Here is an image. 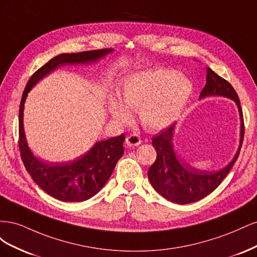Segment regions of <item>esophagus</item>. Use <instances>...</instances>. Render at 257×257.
<instances>
[{"label": "esophagus", "mask_w": 257, "mask_h": 257, "mask_svg": "<svg viewBox=\"0 0 257 257\" xmlns=\"http://www.w3.org/2000/svg\"><path fill=\"white\" fill-rule=\"evenodd\" d=\"M142 144V139L136 134H132L126 137L125 139V145L128 147H136Z\"/></svg>", "instance_id": "esophagus-1"}]
</instances>
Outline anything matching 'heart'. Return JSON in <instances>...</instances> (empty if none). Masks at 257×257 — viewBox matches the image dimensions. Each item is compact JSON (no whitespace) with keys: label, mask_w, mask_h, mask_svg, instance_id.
Here are the masks:
<instances>
[{"label":"heart","mask_w":257,"mask_h":257,"mask_svg":"<svg viewBox=\"0 0 257 257\" xmlns=\"http://www.w3.org/2000/svg\"><path fill=\"white\" fill-rule=\"evenodd\" d=\"M193 93V83L174 69L157 68L132 75L118 88L119 99L110 95L108 108L114 121L126 124L130 110L139 112L144 127L160 131L177 121Z\"/></svg>","instance_id":"1"}]
</instances>
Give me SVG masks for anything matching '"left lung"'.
<instances>
[{
    "label": "left lung",
    "instance_id": "8db88e82",
    "mask_svg": "<svg viewBox=\"0 0 257 257\" xmlns=\"http://www.w3.org/2000/svg\"><path fill=\"white\" fill-rule=\"evenodd\" d=\"M215 95L234 100L240 115L239 148L234 159L226 166L216 172H209L195 168L189 163L179 160L173 144L176 123L161 131L152 138V145L157 151V160L148 170V178L154 190L172 203L179 205L191 204L209 195L221 184L239 157L244 135L243 114L239 97L228 81L215 74L211 68L207 67L206 85L201 91L199 98Z\"/></svg>",
    "mask_w": 257,
    "mask_h": 257
}]
</instances>
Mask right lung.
I'll list each match as a JSON object with an SVG mask.
<instances>
[{"label":"right lung","mask_w":257,"mask_h":257,"mask_svg":"<svg viewBox=\"0 0 257 257\" xmlns=\"http://www.w3.org/2000/svg\"><path fill=\"white\" fill-rule=\"evenodd\" d=\"M112 48L62 53L52 58L32 75L23 91L19 108V150L23 164L33 181L50 196L62 201H83L97 194L110 178L116 162L124 153V134L97 142L74 161L47 163L37 159L30 150L23 130V108L28 93L59 65L89 64L112 52Z\"/></svg>","instance_id":"obj_1"}]
</instances>
